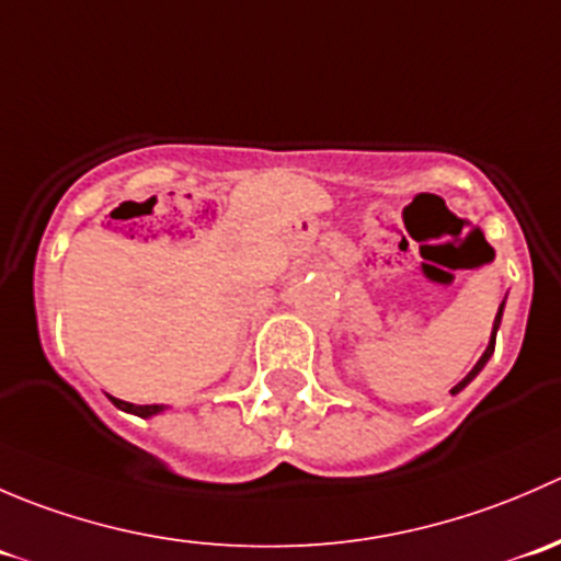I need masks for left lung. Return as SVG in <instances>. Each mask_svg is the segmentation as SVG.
<instances>
[{
  "mask_svg": "<svg viewBox=\"0 0 561 561\" xmlns=\"http://www.w3.org/2000/svg\"><path fill=\"white\" fill-rule=\"evenodd\" d=\"M491 252H494V249H491ZM502 307H505V301H502V304H500V312H496V320H494V331H491V342H489V347H485V353H483V355H480V360H478V364H474V369H472V371H469V375H467V377H463V380H461V382H458V386H456L454 390H450V393H458V390H461L463 386H469V382H472V380H474V375H478V371H480V369H483V366H485V360H489V358H491V353H494V342H496V328H500V322H502Z\"/></svg>",
  "mask_w": 561,
  "mask_h": 561,
  "instance_id": "left-lung-1",
  "label": "left lung"
}]
</instances>
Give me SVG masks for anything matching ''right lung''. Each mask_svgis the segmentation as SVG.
I'll return each mask as SVG.
<instances>
[{"mask_svg":"<svg viewBox=\"0 0 561 561\" xmlns=\"http://www.w3.org/2000/svg\"><path fill=\"white\" fill-rule=\"evenodd\" d=\"M111 401L113 404L118 407V410H124V412H133V415H140V417H149V415H157V412L162 410L160 404H129V401H122V399H113L111 396Z\"/></svg>","mask_w":561,"mask_h":561,"instance_id":"add662e5","label":"right lung"}]
</instances>
